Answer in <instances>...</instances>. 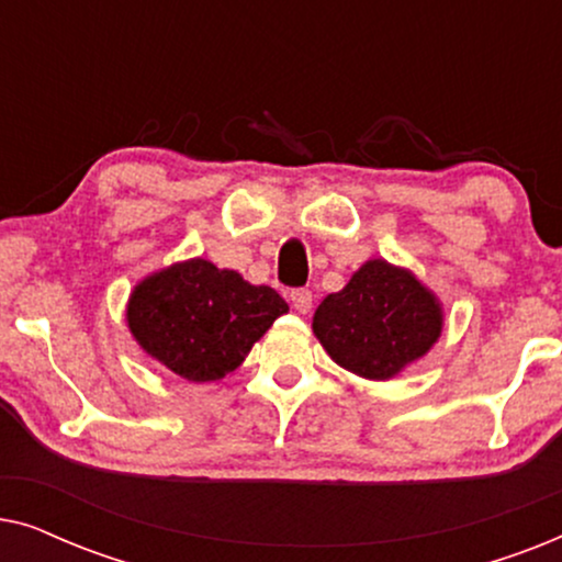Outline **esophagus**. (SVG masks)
<instances>
[{
    "label": "esophagus",
    "mask_w": 562,
    "mask_h": 562,
    "mask_svg": "<svg viewBox=\"0 0 562 562\" xmlns=\"http://www.w3.org/2000/svg\"><path fill=\"white\" fill-rule=\"evenodd\" d=\"M289 299H291V306H294L299 314H310L312 312V291L310 289L291 291Z\"/></svg>",
    "instance_id": "esophagus-1"
}]
</instances>
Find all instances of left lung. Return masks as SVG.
Returning <instances> with one entry per match:
<instances>
[{
    "label": "left lung",
    "mask_w": 562,
    "mask_h": 562,
    "mask_svg": "<svg viewBox=\"0 0 562 562\" xmlns=\"http://www.w3.org/2000/svg\"><path fill=\"white\" fill-rule=\"evenodd\" d=\"M445 327L442 302L409 268L371 258L322 299L312 333L345 371L391 381L425 358Z\"/></svg>",
    "instance_id": "obj_1"
}]
</instances>
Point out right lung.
I'll return each instance as SVG.
<instances>
[{
  "instance_id": "obj_1",
  "label": "right lung",
  "mask_w": 562,
  "mask_h": 562,
  "mask_svg": "<svg viewBox=\"0 0 562 562\" xmlns=\"http://www.w3.org/2000/svg\"><path fill=\"white\" fill-rule=\"evenodd\" d=\"M289 304L271 286L189 258L153 271L130 291L125 322L145 356L187 381H220L248 358Z\"/></svg>"
}]
</instances>
